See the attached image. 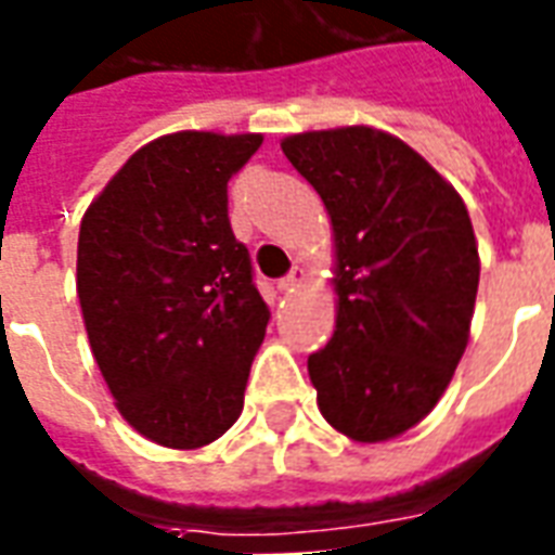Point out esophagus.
Returning a JSON list of instances; mask_svg holds the SVG:
<instances>
[{
	"label": "esophagus",
	"mask_w": 555,
	"mask_h": 555,
	"mask_svg": "<svg viewBox=\"0 0 555 555\" xmlns=\"http://www.w3.org/2000/svg\"><path fill=\"white\" fill-rule=\"evenodd\" d=\"M302 279H306V270H302V267H294L288 276L279 279V291H294L297 285H302Z\"/></svg>",
	"instance_id": "obj_1"
}]
</instances>
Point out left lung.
<instances>
[{"mask_svg": "<svg viewBox=\"0 0 555 555\" xmlns=\"http://www.w3.org/2000/svg\"><path fill=\"white\" fill-rule=\"evenodd\" d=\"M336 234V333L309 357L324 418L380 442L428 416L464 357L478 249L461 195L401 139L345 127L282 142Z\"/></svg>", "mask_w": 555, "mask_h": 555, "instance_id": "8db88e82", "label": "left lung"}]
</instances>
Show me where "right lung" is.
Returning <instances> with one entry per match:
<instances>
[{
	"label": "right lung",
	"instance_id": "add662e5",
	"mask_svg": "<svg viewBox=\"0 0 555 555\" xmlns=\"http://www.w3.org/2000/svg\"><path fill=\"white\" fill-rule=\"evenodd\" d=\"M261 137L175 133L139 147L79 225L77 294L121 416L169 449L237 422L270 309L229 222V181Z\"/></svg>",
	"mask_w": 555,
	"mask_h": 555
}]
</instances>
